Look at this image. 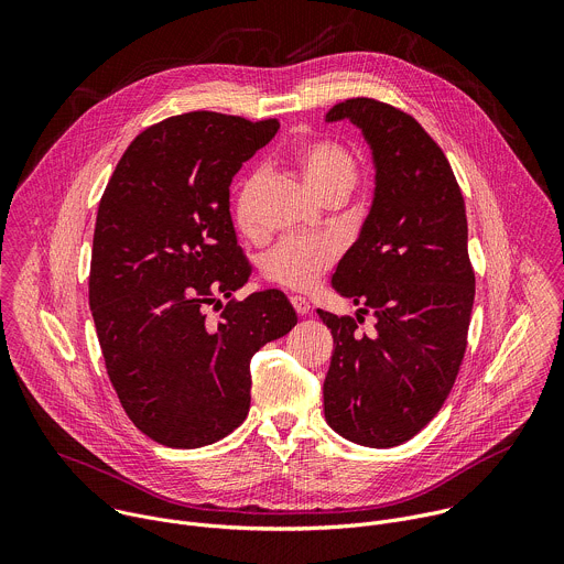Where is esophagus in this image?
Here are the masks:
<instances>
[{
	"mask_svg": "<svg viewBox=\"0 0 564 564\" xmlns=\"http://www.w3.org/2000/svg\"><path fill=\"white\" fill-rule=\"evenodd\" d=\"M290 301H292V307H294V312H296L299 316H305V314L310 312V303H307L305 296H292Z\"/></svg>",
	"mask_w": 564,
	"mask_h": 564,
	"instance_id": "34e87169",
	"label": "esophagus"
}]
</instances>
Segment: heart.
Segmentation results:
<instances>
[{"label": "heart", "instance_id": "heart-1", "mask_svg": "<svg viewBox=\"0 0 564 564\" xmlns=\"http://www.w3.org/2000/svg\"><path fill=\"white\" fill-rule=\"evenodd\" d=\"M296 167L307 187L324 200L346 198L357 181L359 165L355 155L337 140L314 138L296 149ZM263 185V174L254 172L240 185L234 200L236 227L246 236L261 231L257 216V196ZM339 259V246L328 236H290L272 248L263 263V276L270 283L290 290H310L318 283Z\"/></svg>", "mask_w": 564, "mask_h": 564}]
</instances>
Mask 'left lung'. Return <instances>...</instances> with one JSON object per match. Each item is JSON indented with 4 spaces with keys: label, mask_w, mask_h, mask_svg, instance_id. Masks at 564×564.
Masks as SVG:
<instances>
[{
    "label": "left lung",
    "mask_w": 564,
    "mask_h": 564,
    "mask_svg": "<svg viewBox=\"0 0 564 564\" xmlns=\"http://www.w3.org/2000/svg\"><path fill=\"white\" fill-rule=\"evenodd\" d=\"M372 147L375 203L333 285L361 303L357 318L318 310L335 348L324 383L328 424L350 442L388 448L417 435L459 372L475 272L464 196L448 158L406 111L375 98L335 105ZM361 313L378 316L361 336Z\"/></svg>",
    "instance_id": "left-lung-1"
}]
</instances>
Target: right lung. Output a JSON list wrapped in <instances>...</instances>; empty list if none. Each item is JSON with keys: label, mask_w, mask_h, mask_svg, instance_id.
<instances>
[{"label": "right lung", "mask_w": 564, "mask_h": 564, "mask_svg": "<svg viewBox=\"0 0 564 564\" xmlns=\"http://www.w3.org/2000/svg\"><path fill=\"white\" fill-rule=\"evenodd\" d=\"M276 131L274 118L172 116L135 135L100 198L98 341L127 417L163 446L200 448L243 424L254 352L296 326L279 290L231 296L252 265L236 246L229 185Z\"/></svg>", "instance_id": "add662e5"}]
</instances>
